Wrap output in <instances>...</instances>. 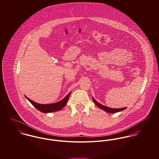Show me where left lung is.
Masks as SVG:
<instances>
[{"instance_id":"8db88e82","label":"left lung","mask_w":159,"mask_h":159,"mask_svg":"<svg viewBox=\"0 0 159 159\" xmlns=\"http://www.w3.org/2000/svg\"><path fill=\"white\" fill-rule=\"evenodd\" d=\"M93 102L99 108L104 110L106 112L110 113H117V112H119V111H123L124 109L126 108V107L121 108H110V107H107V106H103V105L101 104L100 103H99L98 102H97L94 99V98H93Z\"/></svg>"}]
</instances>
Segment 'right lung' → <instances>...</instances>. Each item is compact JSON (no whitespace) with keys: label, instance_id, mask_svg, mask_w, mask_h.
Instances as JSON below:
<instances>
[{"label":"right lung","instance_id":"obj_1","mask_svg":"<svg viewBox=\"0 0 159 159\" xmlns=\"http://www.w3.org/2000/svg\"><path fill=\"white\" fill-rule=\"evenodd\" d=\"M71 91H70L63 99H61V101L53 103V104H38L36 103L35 102L30 100V99H29L27 96H25V97L26 98V99L35 107L37 110H38L39 111L43 112V113H51L53 111H57L60 110L61 109H62L66 105L67 102L68 101V99L70 96Z\"/></svg>","mask_w":159,"mask_h":159}]
</instances>
